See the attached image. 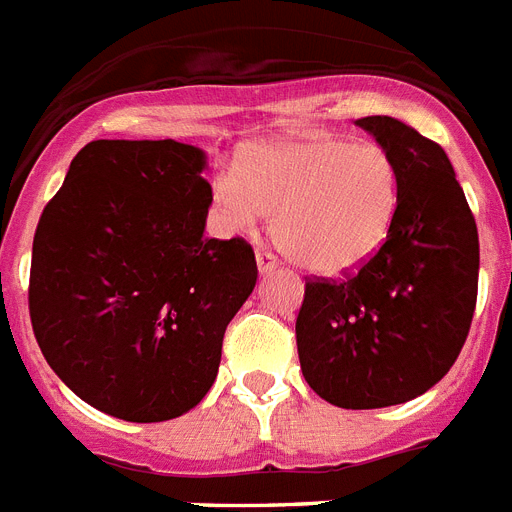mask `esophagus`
Wrapping results in <instances>:
<instances>
[{"label": "esophagus", "mask_w": 512, "mask_h": 512, "mask_svg": "<svg viewBox=\"0 0 512 512\" xmlns=\"http://www.w3.org/2000/svg\"><path fill=\"white\" fill-rule=\"evenodd\" d=\"M256 261H259L261 272H272V269H277V264H280V261H277V256L269 251H264V248L256 253Z\"/></svg>", "instance_id": "1"}]
</instances>
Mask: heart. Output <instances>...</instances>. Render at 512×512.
Segmentation results:
<instances>
[{"label":"heart","mask_w":512,"mask_h":512,"mask_svg":"<svg viewBox=\"0 0 512 512\" xmlns=\"http://www.w3.org/2000/svg\"><path fill=\"white\" fill-rule=\"evenodd\" d=\"M232 227L274 217V240L303 269L340 274L369 261L398 217L400 170L379 143L337 135L261 143L211 180Z\"/></svg>","instance_id":"1"}]
</instances>
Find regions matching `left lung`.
<instances>
[{"label":"left lung","mask_w":512,"mask_h":512,"mask_svg":"<svg viewBox=\"0 0 512 512\" xmlns=\"http://www.w3.org/2000/svg\"><path fill=\"white\" fill-rule=\"evenodd\" d=\"M356 122L398 162V217L356 272L306 277L295 342L319 398L369 411L424 395L455 363L479 293V232L439 143L387 114Z\"/></svg>","instance_id":"obj_1"}]
</instances>
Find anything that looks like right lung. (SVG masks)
Returning <instances> with one entry per match:
<instances>
[{"mask_svg": "<svg viewBox=\"0 0 512 512\" xmlns=\"http://www.w3.org/2000/svg\"><path fill=\"white\" fill-rule=\"evenodd\" d=\"M204 164L170 138L91 141L38 219V348L80 400L122 421H170L204 400L259 277L251 243L204 235Z\"/></svg>", "mask_w": 512, "mask_h": 512, "instance_id": "add662e5", "label": "right lung"}]
</instances>
